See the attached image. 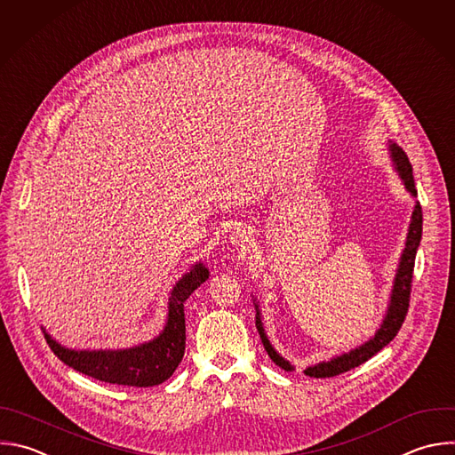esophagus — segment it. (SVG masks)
<instances>
[{
  "mask_svg": "<svg viewBox=\"0 0 455 455\" xmlns=\"http://www.w3.org/2000/svg\"><path fill=\"white\" fill-rule=\"evenodd\" d=\"M228 239H230V244H232L234 248L243 250V251H246V250L251 246V241H253L251 232H250L246 227H237L235 230H232V234H230Z\"/></svg>",
  "mask_w": 455,
  "mask_h": 455,
  "instance_id": "34e87169",
  "label": "esophagus"
}]
</instances>
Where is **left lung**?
Wrapping results in <instances>:
<instances>
[{
  "label": "left lung",
  "instance_id": "1",
  "mask_svg": "<svg viewBox=\"0 0 455 455\" xmlns=\"http://www.w3.org/2000/svg\"><path fill=\"white\" fill-rule=\"evenodd\" d=\"M387 149H389V159L393 163L395 172L398 173L405 191L416 198V188H414V179H412V166L405 156V151L393 140H387ZM421 207L416 202L414 204V211L411 214V221H409V228H407V237H405V246L402 250L398 266H396V273H395V280H393V287H391V294H389V304L386 309V315L382 318L380 327L377 329V332L364 341L361 347L352 348L350 352L339 354L329 361H322L316 363L313 366H307L304 370L306 375L315 377V379H325V377H334L339 373H345L363 363H366L370 357H373L377 352H380L389 341H393V338L398 334L405 315H407V307H409V294H411V282H412V269H414V259H416V250L419 246L421 241ZM253 298V306H255V325L260 336V341L267 352V355L271 357V361L280 366L285 371H294V366L283 359L275 347L269 343L267 334L264 331L262 325V315H260V307L257 298L251 294Z\"/></svg>",
  "mask_w": 455,
  "mask_h": 455
}]
</instances>
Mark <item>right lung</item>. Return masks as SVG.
I'll return each instance as SVG.
<instances>
[{
	"instance_id": "1",
	"label": "right lung",
	"mask_w": 455,
	"mask_h": 455,
	"mask_svg": "<svg viewBox=\"0 0 455 455\" xmlns=\"http://www.w3.org/2000/svg\"><path fill=\"white\" fill-rule=\"evenodd\" d=\"M209 278V267L200 260L184 273L168 299V318L159 336L128 348H68L43 327L53 354L73 370L101 382L149 387L168 380L179 368L186 350V299Z\"/></svg>"
}]
</instances>
